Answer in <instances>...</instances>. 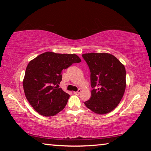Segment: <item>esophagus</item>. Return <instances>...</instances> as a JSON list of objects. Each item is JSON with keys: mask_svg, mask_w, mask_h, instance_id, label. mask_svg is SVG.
Here are the masks:
<instances>
[{"mask_svg": "<svg viewBox=\"0 0 151 151\" xmlns=\"http://www.w3.org/2000/svg\"><path fill=\"white\" fill-rule=\"evenodd\" d=\"M81 92V89H78V91L74 92V94H80Z\"/></svg>", "mask_w": 151, "mask_h": 151, "instance_id": "34e87169", "label": "esophagus"}]
</instances>
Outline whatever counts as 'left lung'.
I'll list each match as a JSON object with an SVG mask.
<instances>
[{
	"label": "left lung",
	"mask_w": 151,
	"mask_h": 151,
	"mask_svg": "<svg viewBox=\"0 0 151 151\" xmlns=\"http://www.w3.org/2000/svg\"><path fill=\"white\" fill-rule=\"evenodd\" d=\"M91 70V97L86 106L98 114H104L116 108L126 88V70L118 58L109 53L82 55Z\"/></svg>",
	"instance_id": "1"
}]
</instances>
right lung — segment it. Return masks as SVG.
Listing matches in <instances>:
<instances>
[{
    "label": "right lung",
    "mask_w": 151,
    "mask_h": 151,
    "mask_svg": "<svg viewBox=\"0 0 151 151\" xmlns=\"http://www.w3.org/2000/svg\"><path fill=\"white\" fill-rule=\"evenodd\" d=\"M81 59L75 54L46 52L28 64L23 79L26 98L38 113L55 116L65 109L70 95L57 86L62 81L61 72Z\"/></svg>",
    "instance_id": "right-lung-1"
}]
</instances>
